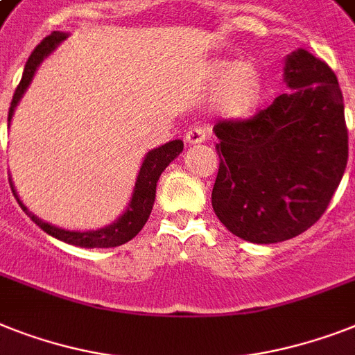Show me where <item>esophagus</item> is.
<instances>
[{"label":"esophagus","instance_id":"1","mask_svg":"<svg viewBox=\"0 0 355 355\" xmlns=\"http://www.w3.org/2000/svg\"><path fill=\"white\" fill-rule=\"evenodd\" d=\"M184 138H186L187 146H195V144H202L206 140L207 132L202 128H191Z\"/></svg>","mask_w":355,"mask_h":355}]
</instances>
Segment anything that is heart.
Masks as SVG:
<instances>
[{
	"label": "heart",
	"instance_id": "heart-1",
	"mask_svg": "<svg viewBox=\"0 0 355 355\" xmlns=\"http://www.w3.org/2000/svg\"><path fill=\"white\" fill-rule=\"evenodd\" d=\"M202 82L206 87L217 89L215 111L230 120L250 116L268 96L266 73L255 62L213 58L204 67Z\"/></svg>",
	"mask_w": 355,
	"mask_h": 355
}]
</instances>
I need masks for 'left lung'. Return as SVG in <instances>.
Listing matches in <instances>:
<instances>
[{
	"mask_svg": "<svg viewBox=\"0 0 355 355\" xmlns=\"http://www.w3.org/2000/svg\"><path fill=\"white\" fill-rule=\"evenodd\" d=\"M290 91L246 122H218L211 206L248 243L293 239L318 223L348 160L345 103L334 71L297 49L284 60Z\"/></svg>",
	"mask_w": 355,
	"mask_h": 355,
	"instance_id": "obj_1",
	"label": "left lung"
}]
</instances>
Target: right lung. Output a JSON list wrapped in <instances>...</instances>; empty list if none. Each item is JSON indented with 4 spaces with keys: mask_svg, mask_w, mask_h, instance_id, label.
Masks as SVG:
<instances>
[{
    "mask_svg": "<svg viewBox=\"0 0 355 355\" xmlns=\"http://www.w3.org/2000/svg\"><path fill=\"white\" fill-rule=\"evenodd\" d=\"M67 37V33H53L34 49L31 58H28L27 63H25L21 82H19L18 89H16V93H14L12 96V102H10V109H8V125H10V120H12L14 111L18 107L19 100H21L25 91H27L28 85H31V82H33L37 67H40L43 63V60L51 56ZM182 140H171V142L164 144L160 148L151 149V151L144 157V162L142 166H140V171H138L137 182H135V187H132L131 200H129L125 211H123L114 223L100 227V230H65V227H58L51 223H45V220H42L37 215H34V213L19 200V195L18 191H16V187H14L12 178H8V180H10V187H12L14 197H16V200H18V204L21 206L23 211L27 213L28 217L33 218L34 223L42 227L43 232L49 233L51 237L58 239V241H62V243L73 244V246L78 248H116L120 246V244L129 243L132 237H137L138 232L144 227V224L148 223L149 215H151L153 204H155V197H157L158 178H160L164 169L168 168L169 164L182 153Z\"/></svg>",
    "mask_w": 355,
    "mask_h": 355,
    "instance_id": "obj_1",
    "label": "right lung"
}]
</instances>
